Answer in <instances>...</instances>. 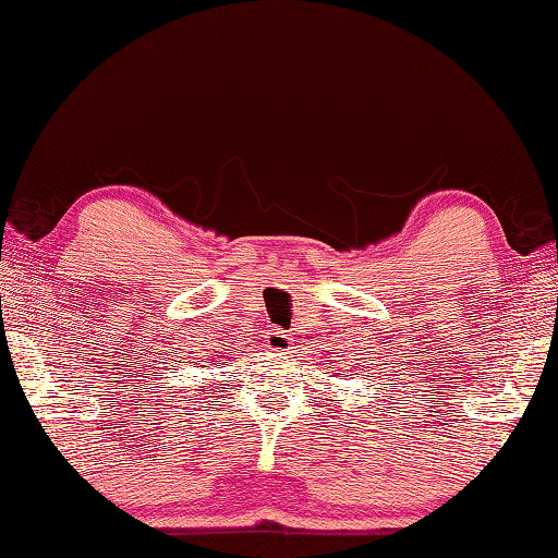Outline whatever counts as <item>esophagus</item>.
<instances>
[{
	"instance_id": "esophagus-1",
	"label": "esophagus",
	"mask_w": 558,
	"mask_h": 558,
	"mask_svg": "<svg viewBox=\"0 0 558 558\" xmlns=\"http://www.w3.org/2000/svg\"><path fill=\"white\" fill-rule=\"evenodd\" d=\"M268 348L270 350H278V352H282V350H288V344H290V338L282 330H272V332H268Z\"/></svg>"
}]
</instances>
